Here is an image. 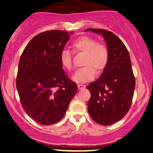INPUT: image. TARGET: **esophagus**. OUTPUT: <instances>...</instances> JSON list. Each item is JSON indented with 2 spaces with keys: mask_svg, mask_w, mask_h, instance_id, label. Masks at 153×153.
Returning <instances> with one entry per match:
<instances>
[{
  "mask_svg": "<svg viewBox=\"0 0 153 153\" xmlns=\"http://www.w3.org/2000/svg\"><path fill=\"white\" fill-rule=\"evenodd\" d=\"M78 88L79 90H82V89H84L85 88V85H82V84H78Z\"/></svg>",
  "mask_w": 153,
  "mask_h": 153,
  "instance_id": "esophagus-1",
  "label": "esophagus"
}]
</instances>
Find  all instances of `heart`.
I'll return each instance as SVG.
<instances>
[{"mask_svg":"<svg viewBox=\"0 0 153 153\" xmlns=\"http://www.w3.org/2000/svg\"><path fill=\"white\" fill-rule=\"evenodd\" d=\"M75 52H83L85 56L83 60V68L78 70L72 77L73 81L82 83L93 80L98 73H101L108 64L109 53L107 47L103 44L98 43L94 39L89 36H82L73 43ZM61 65L67 71L73 69L72 54L70 51L63 50L59 56Z\"/></svg>","mask_w":153,"mask_h":153,"instance_id":"obj_1","label":"heart"}]
</instances>
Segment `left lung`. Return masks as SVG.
<instances>
[{
	"instance_id": "left-lung-1",
	"label": "left lung",
	"mask_w": 153,
	"mask_h": 153,
	"mask_svg": "<svg viewBox=\"0 0 153 153\" xmlns=\"http://www.w3.org/2000/svg\"><path fill=\"white\" fill-rule=\"evenodd\" d=\"M88 31L102 35L109 53L102 74L87 87L91 95L88 110L96 123L111 125L127 114L132 101L135 78L130 57L124 44L111 31L99 29Z\"/></svg>"
}]
</instances>
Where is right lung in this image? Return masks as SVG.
I'll use <instances>...</instances> for the list:
<instances>
[{
    "label": "right lung",
    "mask_w": 153,
    "mask_h": 153,
    "mask_svg": "<svg viewBox=\"0 0 153 153\" xmlns=\"http://www.w3.org/2000/svg\"><path fill=\"white\" fill-rule=\"evenodd\" d=\"M72 33L52 30L37 34L19 60L16 88L21 103L26 113L42 125L62 119L78 90L59 60Z\"/></svg>",
    "instance_id": "1"
}]
</instances>
